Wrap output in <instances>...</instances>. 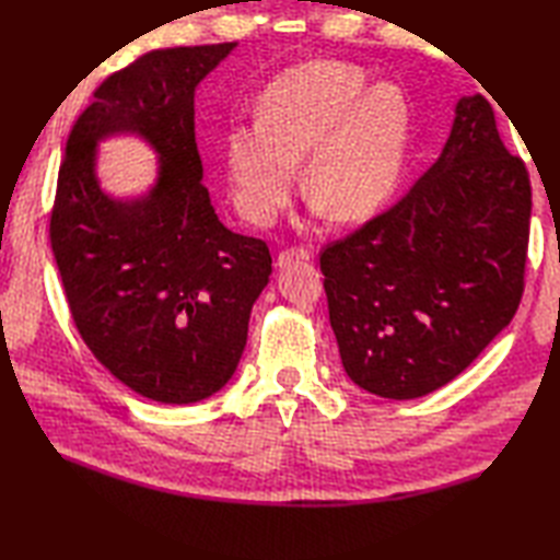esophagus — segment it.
Segmentation results:
<instances>
[{
    "label": "esophagus",
    "instance_id": "34e87169",
    "mask_svg": "<svg viewBox=\"0 0 560 560\" xmlns=\"http://www.w3.org/2000/svg\"><path fill=\"white\" fill-rule=\"evenodd\" d=\"M308 258H312V252H308V248H304V246H292V248H284V252H280L278 266L284 268V266L294 264V260H308Z\"/></svg>",
    "mask_w": 560,
    "mask_h": 560
}]
</instances>
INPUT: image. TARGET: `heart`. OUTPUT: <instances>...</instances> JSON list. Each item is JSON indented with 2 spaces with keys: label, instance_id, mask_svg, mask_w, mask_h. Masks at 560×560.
<instances>
[{
  "label": "heart",
  "instance_id": "b5f03b06",
  "mask_svg": "<svg viewBox=\"0 0 560 560\" xmlns=\"http://www.w3.org/2000/svg\"><path fill=\"white\" fill-rule=\"evenodd\" d=\"M412 115L395 83L371 85L342 61L282 71L258 97V121L228 133L225 160L240 215L266 228L288 206L294 167L332 222H359L393 196L409 153Z\"/></svg>",
  "mask_w": 560,
  "mask_h": 560
}]
</instances>
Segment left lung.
<instances>
[{
	"mask_svg": "<svg viewBox=\"0 0 560 560\" xmlns=\"http://www.w3.org/2000/svg\"><path fill=\"white\" fill-rule=\"evenodd\" d=\"M532 186L483 95L459 97L441 158L400 201L320 252L340 359L390 400L439 390L513 320Z\"/></svg>",
	"mask_w": 560,
	"mask_h": 560,
	"instance_id": "obj_1",
	"label": "left lung"
}]
</instances>
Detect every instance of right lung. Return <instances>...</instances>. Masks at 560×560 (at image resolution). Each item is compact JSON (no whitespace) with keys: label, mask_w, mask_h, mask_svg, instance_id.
Masks as SVG:
<instances>
[{"label":"right lung","mask_w":560,"mask_h":560,"mask_svg":"<svg viewBox=\"0 0 560 560\" xmlns=\"http://www.w3.org/2000/svg\"><path fill=\"white\" fill-rule=\"evenodd\" d=\"M237 43L153 49L107 77L67 139L49 244L77 330L112 376L148 400L189 405L237 369L270 276L264 240L228 230L196 148L194 91ZM139 132L161 155L148 197L119 202L94 145Z\"/></svg>","instance_id":"add662e5"}]
</instances>
